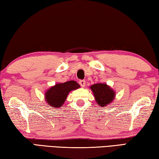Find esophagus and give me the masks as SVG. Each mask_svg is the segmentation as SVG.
Wrapping results in <instances>:
<instances>
[{"mask_svg": "<svg viewBox=\"0 0 159 159\" xmlns=\"http://www.w3.org/2000/svg\"><path fill=\"white\" fill-rule=\"evenodd\" d=\"M79 84L80 85V86H81V87L84 88L85 85V81L84 80H80V81H79Z\"/></svg>", "mask_w": 159, "mask_h": 159, "instance_id": "esophagus-1", "label": "esophagus"}]
</instances>
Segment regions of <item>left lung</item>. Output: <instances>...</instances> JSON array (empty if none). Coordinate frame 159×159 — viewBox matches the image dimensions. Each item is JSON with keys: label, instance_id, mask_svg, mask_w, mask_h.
Listing matches in <instances>:
<instances>
[{"label": "left lung", "instance_id": "left-lung-1", "mask_svg": "<svg viewBox=\"0 0 159 159\" xmlns=\"http://www.w3.org/2000/svg\"><path fill=\"white\" fill-rule=\"evenodd\" d=\"M90 88L93 93L97 104L102 107L111 104L116 97L115 91L107 83H95L91 85Z\"/></svg>", "mask_w": 159, "mask_h": 159}]
</instances>
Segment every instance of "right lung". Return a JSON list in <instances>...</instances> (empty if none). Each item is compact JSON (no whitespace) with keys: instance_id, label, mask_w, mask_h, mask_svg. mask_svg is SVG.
I'll list each match as a JSON object with an SVG mask.
<instances>
[{"instance_id":"obj_1","label":"right lung","mask_w":159,"mask_h":159,"mask_svg":"<svg viewBox=\"0 0 159 159\" xmlns=\"http://www.w3.org/2000/svg\"><path fill=\"white\" fill-rule=\"evenodd\" d=\"M80 88L79 83L75 80L65 83H58L50 87L45 93V99L48 107L54 109L62 107L69 93L72 90Z\"/></svg>"}]
</instances>
